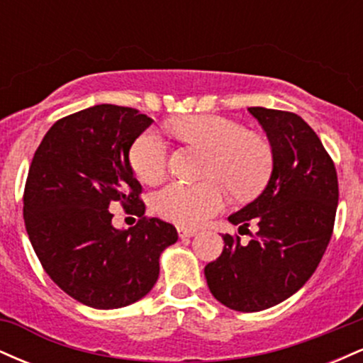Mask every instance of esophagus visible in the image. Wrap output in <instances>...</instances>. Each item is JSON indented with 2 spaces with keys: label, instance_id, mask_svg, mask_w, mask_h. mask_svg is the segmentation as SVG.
Listing matches in <instances>:
<instances>
[{
  "label": "esophagus",
  "instance_id": "34e87169",
  "mask_svg": "<svg viewBox=\"0 0 363 363\" xmlns=\"http://www.w3.org/2000/svg\"><path fill=\"white\" fill-rule=\"evenodd\" d=\"M177 232L181 239H186V237H193L198 234V230H194V228H186V227H179Z\"/></svg>",
  "mask_w": 363,
  "mask_h": 363
}]
</instances>
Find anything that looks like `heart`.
<instances>
[{
  "label": "heart",
  "instance_id": "heart-1",
  "mask_svg": "<svg viewBox=\"0 0 363 363\" xmlns=\"http://www.w3.org/2000/svg\"><path fill=\"white\" fill-rule=\"evenodd\" d=\"M170 131L186 143L208 152L205 176L198 184L170 182L153 196V210L182 227H198L225 205L223 182L237 198H247L268 181L273 152L259 135L223 116L194 114L170 123ZM129 165L136 177L157 184L165 177L169 147L155 129H147L129 148ZM218 178V182L216 179Z\"/></svg>",
  "mask_w": 363,
  "mask_h": 363
}]
</instances>
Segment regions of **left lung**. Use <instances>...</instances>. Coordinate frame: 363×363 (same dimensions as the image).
Returning a JSON list of instances; mask_svg holds the SVG:
<instances>
[{"label":"left lung","mask_w":363,"mask_h":363,"mask_svg":"<svg viewBox=\"0 0 363 363\" xmlns=\"http://www.w3.org/2000/svg\"><path fill=\"white\" fill-rule=\"evenodd\" d=\"M266 131L273 172L262 193L228 216L258 232L247 244L223 235V251L205 268L210 291L228 309L257 312L294 295L315 272L335 227L338 176L314 129L289 111L249 107ZM240 232V230H239Z\"/></svg>","instance_id":"1"}]
</instances>
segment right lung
Segmentation results:
<instances>
[{"mask_svg":"<svg viewBox=\"0 0 363 363\" xmlns=\"http://www.w3.org/2000/svg\"><path fill=\"white\" fill-rule=\"evenodd\" d=\"M153 123L131 107H89L57 119L35 150L23 191L28 239L45 273L74 301L118 309L155 285L158 257L177 242L172 223L145 216L129 148ZM119 202L140 216L128 231L111 227Z\"/></svg>","mask_w":363,"mask_h":363,"instance_id":"add662e5","label":"right lung"}]
</instances>
